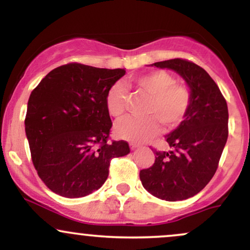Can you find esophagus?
<instances>
[{"label": "esophagus", "mask_w": 250, "mask_h": 250, "mask_svg": "<svg viewBox=\"0 0 250 250\" xmlns=\"http://www.w3.org/2000/svg\"><path fill=\"white\" fill-rule=\"evenodd\" d=\"M129 146H130V149H131V150H134V149H136V148H139V147H140L139 145H136V143H133V142H131L130 145H129Z\"/></svg>", "instance_id": "34e87169"}]
</instances>
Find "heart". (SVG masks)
Instances as JSON below:
<instances>
[{"label": "heart", "mask_w": 250, "mask_h": 250, "mask_svg": "<svg viewBox=\"0 0 250 250\" xmlns=\"http://www.w3.org/2000/svg\"><path fill=\"white\" fill-rule=\"evenodd\" d=\"M134 83L148 96V116L129 117L116 127L117 136L131 142L147 141L159 131L160 123L166 128H175L187 116L191 104V93L186 84L176 83L175 77L165 70L145 74L134 80ZM127 90L121 83L109 89L105 104L111 116L122 119L127 107Z\"/></svg>", "instance_id": "heart-1"}]
</instances>
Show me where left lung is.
<instances>
[{"instance_id":"8db88e82","label":"left lung","mask_w":250,"mask_h":250,"mask_svg":"<svg viewBox=\"0 0 250 250\" xmlns=\"http://www.w3.org/2000/svg\"><path fill=\"white\" fill-rule=\"evenodd\" d=\"M151 65L180 74L190 89L191 104L166 137L173 149L154 150V165L140 171V180L159 199L182 201L200 193L216 173L228 139V107L214 80L194 62L173 59Z\"/></svg>"}]
</instances>
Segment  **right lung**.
Listing matches in <instances>:
<instances>
[{
	"label": "right lung",
	"mask_w": 250,
	"mask_h": 250,
	"mask_svg": "<svg viewBox=\"0 0 250 250\" xmlns=\"http://www.w3.org/2000/svg\"><path fill=\"white\" fill-rule=\"evenodd\" d=\"M125 69L67 63L31 91L24 125L40 179L61 196L76 199L102 187L114 157L129 154L127 141H109L105 104Z\"/></svg>",
	"instance_id": "obj_1"
}]
</instances>
